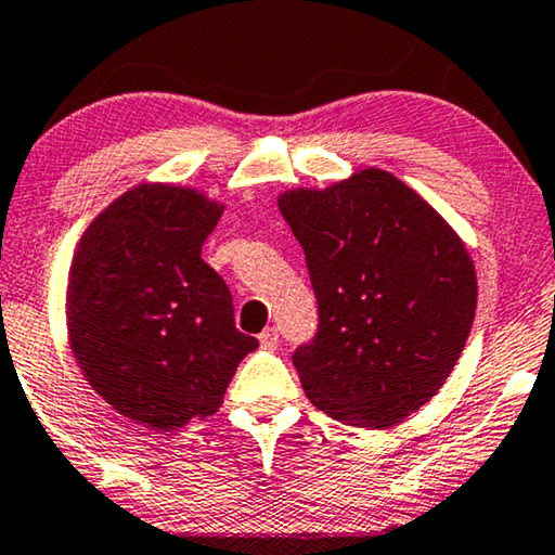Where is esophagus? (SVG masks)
<instances>
[{
  "label": "esophagus",
  "mask_w": 555,
  "mask_h": 555,
  "mask_svg": "<svg viewBox=\"0 0 555 555\" xmlns=\"http://www.w3.org/2000/svg\"><path fill=\"white\" fill-rule=\"evenodd\" d=\"M259 341L263 349H276L279 347V330L276 326H269V330H263L259 334Z\"/></svg>",
  "instance_id": "obj_1"
}]
</instances>
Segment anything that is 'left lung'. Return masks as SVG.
I'll use <instances>...</instances> for the list:
<instances>
[{
  "label": "left lung",
  "mask_w": 555,
  "mask_h": 555,
  "mask_svg": "<svg viewBox=\"0 0 555 555\" xmlns=\"http://www.w3.org/2000/svg\"><path fill=\"white\" fill-rule=\"evenodd\" d=\"M279 210L307 256L314 339L294 352L314 408L385 430L430 402L463 354L478 307L470 254L400 178L364 168Z\"/></svg>",
  "instance_id": "1"
}]
</instances>
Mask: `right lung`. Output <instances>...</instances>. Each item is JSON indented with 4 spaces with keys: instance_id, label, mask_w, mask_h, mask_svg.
<instances>
[{
    "instance_id": "1",
    "label": "right lung",
    "mask_w": 555,
    "mask_h": 555,
    "mask_svg": "<svg viewBox=\"0 0 555 555\" xmlns=\"http://www.w3.org/2000/svg\"><path fill=\"white\" fill-rule=\"evenodd\" d=\"M223 206L140 183L82 233L67 279V337L85 379L122 417L176 430L218 412L259 341L236 330L225 281L201 259Z\"/></svg>"
}]
</instances>
